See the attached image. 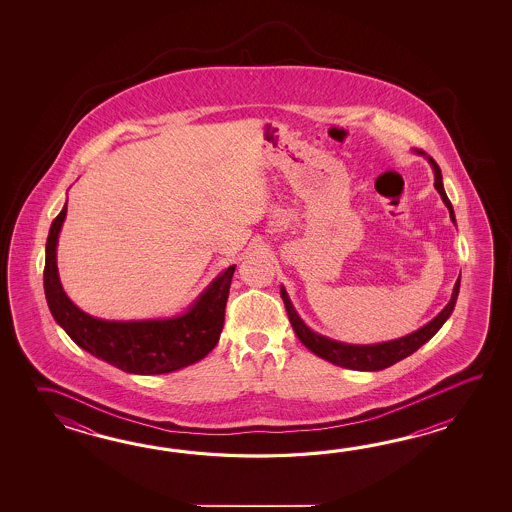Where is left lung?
I'll return each mask as SVG.
<instances>
[{
    "label": "left lung",
    "mask_w": 512,
    "mask_h": 512,
    "mask_svg": "<svg viewBox=\"0 0 512 512\" xmlns=\"http://www.w3.org/2000/svg\"><path fill=\"white\" fill-rule=\"evenodd\" d=\"M415 152L426 157V153L423 150H415ZM426 159H428V163H430L432 170H434L435 190L439 192V196H441L443 203L448 208V212H450L452 223L456 225V214H454V208H452L450 199L446 197L441 170H439V166H437L432 157H426ZM459 282H461V278H457L450 302L445 305V309L439 315L435 316L434 320H430L426 326L417 329V331L410 333V335H406V337L395 338V340H388V342H381V344H346V342H338V340H333V338L318 335L311 327L305 326L304 320L296 313V309L291 304V298H289V294H287L283 285L282 289H280V294H282L283 304H285V309H287L289 322L293 326L294 333H296V337L300 338V342L304 344L305 348L313 351L320 359L327 360V362L340 366V368L357 371H379L384 370V368H390L395 362L410 357L414 351H417L430 338L434 337L435 333L448 320V316L452 315V311H454L457 294H459Z\"/></svg>",
    "instance_id": "1"
}]
</instances>
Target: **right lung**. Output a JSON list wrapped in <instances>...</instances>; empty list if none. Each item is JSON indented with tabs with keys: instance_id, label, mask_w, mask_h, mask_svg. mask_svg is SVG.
Returning <instances> with one entry per match:
<instances>
[{
	"instance_id": "add662e5",
	"label": "right lung",
	"mask_w": 512,
	"mask_h": 512,
	"mask_svg": "<svg viewBox=\"0 0 512 512\" xmlns=\"http://www.w3.org/2000/svg\"><path fill=\"white\" fill-rule=\"evenodd\" d=\"M67 203L56 216L45 243L44 291L51 315L78 346L97 359L135 375H161L205 359L218 344L232 274L216 276L181 315L152 320H104L87 315L69 300L58 276L56 245Z\"/></svg>"
}]
</instances>
